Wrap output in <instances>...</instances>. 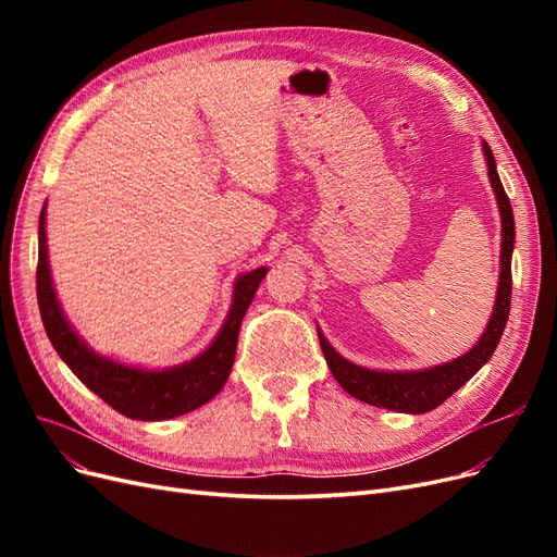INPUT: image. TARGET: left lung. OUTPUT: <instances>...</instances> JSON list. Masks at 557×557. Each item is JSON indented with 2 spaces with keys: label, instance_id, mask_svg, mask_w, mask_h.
Returning a JSON list of instances; mask_svg holds the SVG:
<instances>
[{
  "label": "left lung",
  "instance_id": "obj_1",
  "mask_svg": "<svg viewBox=\"0 0 557 557\" xmlns=\"http://www.w3.org/2000/svg\"><path fill=\"white\" fill-rule=\"evenodd\" d=\"M483 150H485V162H487V176H491L499 213H502L499 288H497L495 311L491 320H487L483 336L474 348L465 352L462 358L440 367H432V369H423V372H372V369H362L358 364L344 360L339 352L327 344L325 336L318 332L320 348H323V356L330 364L332 376L339 381L344 391L356 399L372 404V407H379V409H391L399 413H428L440 407V404H444L455 391H458V387H462L495 352L502 339V332L507 327L509 309H511V250H513L516 225H513L511 201L507 193H504L502 181L497 176L493 150L487 144H483Z\"/></svg>",
  "mask_w": 557,
  "mask_h": 557
}]
</instances>
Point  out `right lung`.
<instances>
[{
	"instance_id": "1",
	"label": "right lung",
	"mask_w": 557,
	"mask_h": 557,
	"mask_svg": "<svg viewBox=\"0 0 557 557\" xmlns=\"http://www.w3.org/2000/svg\"><path fill=\"white\" fill-rule=\"evenodd\" d=\"M44 213L46 211L39 215L37 264L39 311L50 344H53L58 356L72 369L76 379L83 385H88L97 397H102L111 409L134 420H166L183 416L221 393L234 364L242 320L252 297H256L267 269H256V272H248L237 281L225 325L221 334L215 336V342L199 358L174 369H164V372H144V369L123 367L95 356L64 320L48 272Z\"/></svg>"
}]
</instances>
